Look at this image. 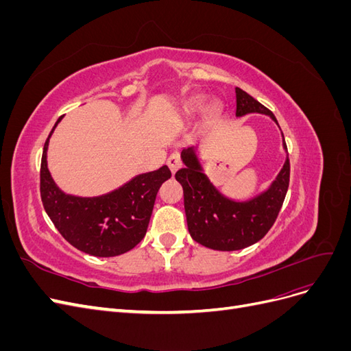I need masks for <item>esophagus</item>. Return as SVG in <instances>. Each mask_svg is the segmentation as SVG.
<instances>
[{
  "instance_id": "34e87169",
  "label": "esophagus",
  "mask_w": 351,
  "mask_h": 351,
  "mask_svg": "<svg viewBox=\"0 0 351 351\" xmlns=\"http://www.w3.org/2000/svg\"><path fill=\"white\" fill-rule=\"evenodd\" d=\"M167 164H168L169 169H171V173L176 174L177 169L182 167V158H180V155L177 152L171 154V155H169V158L167 159Z\"/></svg>"
}]
</instances>
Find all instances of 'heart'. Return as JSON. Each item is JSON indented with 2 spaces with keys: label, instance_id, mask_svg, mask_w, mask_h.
I'll return each instance as SVG.
<instances>
[{
  "label": "heart",
  "instance_id": "b5f03b06",
  "mask_svg": "<svg viewBox=\"0 0 351 351\" xmlns=\"http://www.w3.org/2000/svg\"><path fill=\"white\" fill-rule=\"evenodd\" d=\"M205 105H206V99L205 98H195V99H190L186 104V111L189 114H196V112H202L205 110Z\"/></svg>",
  "mask_w": 351,
  "mask_h": 351
}]
</instances>
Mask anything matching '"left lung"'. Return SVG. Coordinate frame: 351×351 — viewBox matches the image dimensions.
Masks as SVG:
<instances>
[{"label":"left lung","instance_id":"obj_1","mask_svg":"<svg viewBox=\"0 0 351 351\" xmlns=\"http://www.w3.org/2000/svg\"><path fill=\"white\" fill-rule=\"evenodd\" d=\"M236 98L237 117L258 112L269 115L278 124L267 107L240 88H236ZM282 146L287 151L284 134ZM182 159L184 167L176 173V180L183 186L187 227L195 241L214 250L231 252L249 247L267 234L278 217L289 190V155L271 186L243 202L224 196L210 183L200 165L195 146L183 149Z\"/></svg>","mask_w":351,"mask_h":351}]
</instances>
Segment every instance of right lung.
Wrapping results in <instances>:
<instances>
[{
  "label": "right lung",
  "mask_w": 351,
  "mask_h": 351,
  "mask_svg": "<svg viewBox=\"0 0 351 351\" xmlns=\"http://www.w3.org/2000/svg\"><path fill=\"white\" fill-rule=\"evenodd\" d=\"M60 121L61 117L48 136L40 162V197L48 217L71 246L92 256L111 258L132 250L145 237L158 190L171 171L162 165L102 196L66 195L47 164L49 137Z\"/></svg>",
  "instance_id": "obj_1"
}]
</instances>
